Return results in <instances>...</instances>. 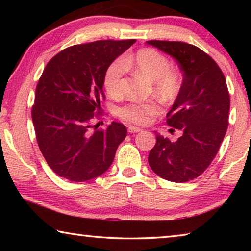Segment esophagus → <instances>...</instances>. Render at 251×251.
Here are the masks:
<instances>
[{
	"instance_id": "obj_1",
	"label": "esophagus",
	"mask_w": 251,
	"mask_h": 251,
	"mask_svg": "<svg viewBox=\"0 0 251 251\" xmlns=\"http://www.w3.org/2000/svg\"><path fill=\"white\" fill-rule=\"evenodd\" d=\"M142 131V129L139 127H135V126H129L128 127V133L129 134H134V133H139Z\"/></svg>"
}]
</instances>
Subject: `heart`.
I'll use <instances>...</instances> for the list:
<instances>
[{
    "mask_svg": "<svg viewBox=\"0 0 251 251\" xmlns=\"http://www.w3.org/2000/svg\"><path fill=\"white\" fill-rule=\"evenodd\" d=\"M127 67H133L154 82L155 92L165 100L176 99L181 88L179 73L172 67L169 59L154 49L139 50L134 56H125L113 61L105 70L103 85L110 96L122 92L123 78ZM160 112L156 101H131L118 109V116L126 122L137 125H147Z\"/></svg>",
    "mask_w": 251,
    "mask_h": 251,
    "instance_id": "obj_1",
    "label": "heart"
}]
</instances>
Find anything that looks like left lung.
Here are the masks:
<instances>
[{
  "instance_id": "1",
  "label": "left lung",
  "mask_w": 251,
  "mask_h": 251,
  "mask_svg": "<svg viewBox=\"0 0 251 251\" xmlns=\"http://www.w3.org/2000/svg\"><path fill=\"white\" fill-rule=\"evenodd\" d=\"M146 43L175 58L184 74L179 94L167 113V124L182 135L172 142L156 133L148 163L166 180H193L217 155L228 128L230 97L226 78L217 63L197 46L175 41Z\"/></svg>"
}]
</instances>
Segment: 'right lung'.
<instances>
[{
	"mask_svg": "<svg viewBox=\"0 0 251 251\" xmlns=\"http://www.w3.org/2000/svg\"><path fill=\"white\" fill-rule=\"evenodd\" d=\"M135 42L105 40L73 45L45 66L36 86L32 120L42 154L58 176L86 181L112 165L127 135L126 127L113 122L106 129H97L92 120L100 117L105 100V70Z\"/></svg>",
	"mask_w": 251,
	"mask_h": 251,
	"instance_id": "obj_1",
	"label": "right lung"
}]
</instances>
